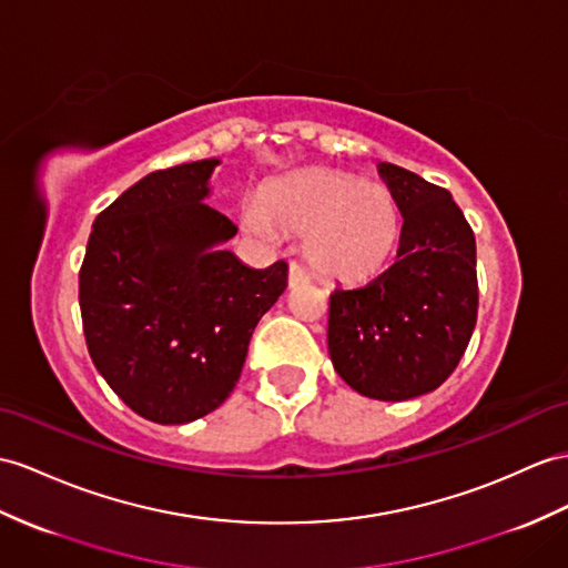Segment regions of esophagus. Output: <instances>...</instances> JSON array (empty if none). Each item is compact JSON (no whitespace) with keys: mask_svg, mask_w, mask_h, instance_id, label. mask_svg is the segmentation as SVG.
I'll return each mask as SVG.
<instances>
[{"mask_svg":"<svg viewBox=\"0 0 568 568\" xmlns=\"http://www.w3.org/2000/svg\"><path fill=\"white\" fill-rule=\"evenodd\" d=\"M306 282H308L306 270L296 265V262H292V265H288V288H296L301 284H306Z\"/></svg>","mask_w":568,"mask_h":568,"instance_id":"obj_1","label":"esophagus"}]
</instances>
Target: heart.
Instances as JSON below:
<instances>
[{"label":"heart","mask_w":568,"mask_h":568,"mask_svg":"<svg viewBox=\"0 0 568 568\" xmlns=\"http://www.w3.org/2000/svg\"><path fill=\"white\" fill-rule=\"evenodd\" d=\"M243 226L262 239L276 231L306 236L311 267L332 282H364L393 257L403 214L388 190L364 185L354 175L308 171L282 180L247 200Z\"/></svg>","instance_id":"obj_1"}]
</instances>
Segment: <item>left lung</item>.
<instances>
[{"instance_id": "1", "label": "left lung", "mask_w": 568, "mask_h": 568, "mask_svg": "<svg viewBox=\"0 0 568 568\" xmlns=\"http://www.w3.org/2000/svg\"><path fill=\"white\" fill-rule=\"evenodd\" d=\"M403 214L397 257L371 282L329 296L327 352L358 395L403 403L436 390L477 323L475 233L450 192L378 163Z\"/></svg>"}]
</instances>
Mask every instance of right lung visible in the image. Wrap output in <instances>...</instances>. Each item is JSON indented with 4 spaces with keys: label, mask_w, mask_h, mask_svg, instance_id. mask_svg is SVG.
Returning <instances> with one entry per match:
<instances>
[{
    "label": "right lung",
    "mask_w": 568,
    "mask_h": 568,
    "mask_svg": "<svg viewBox=\"0 0 568 568\" xmlns=\"http://www.w3.org/2000/svg\"><path fill=\"white\" fill-rule=\"evenodd\" d=\"M204 159L144 175L93 221L79 272L89 354L124 405L187 424L236 388L253 329L286 288V262L253 270L226 251Z\"/></svg>",
    "instance_id": "right-lung-1"
}]
</instances>
